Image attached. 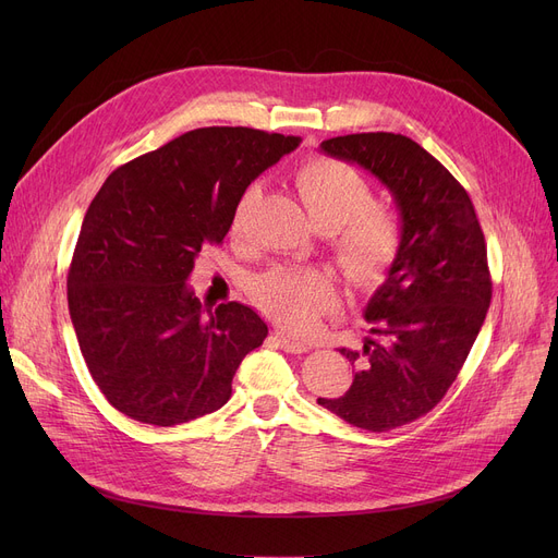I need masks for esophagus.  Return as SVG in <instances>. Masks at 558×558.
<instances>
[{"label": "esophagus", "instance_id": "34e87169", "mask_svg": "<svg viewBox=\"0 0 558 558\" xmlns=\"http://www.w3.org/2000/svg\"><path fill=\"white\" fill-rule=\"evenodd\" d=\"M271 339L276 341V345H278L280 350H284V353H291V355L307 353V348H310L305 341L294 339V337H289V335H284V332H276Z\"/></svg>", "mask_w": 558, "mask_h": 558}]
</instances>
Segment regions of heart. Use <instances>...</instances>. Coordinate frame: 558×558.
<instances>
[{"label":"heart","instance_id":"b5f03b06","mask_svg":"<svg viewBox=\"0 0 558 558\" xmlns=\"http://www.w3.org/2000/svg\"><path fill=\"white\" fill-rule=\"evenodd\" d=\"M296 192L314 226L330 232L332 253L348 282L368 287L385 278L402 244V223L387 203L368 201L371 187L350 165L314 156L294 173ZM248 190L232 215V232H240ZM257 305L289 330L305 332L335 301V287L318 271L276 269L253 284Z\"/></svg>","mask_w":558,"mask_h":558}]
</instances>
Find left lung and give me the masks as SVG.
I'll use <instances>...</instances> for the list:
<instances>
[{
  "label": "left lung",
  "mask_w": 558,
  "mask_h": 558,
  "mask_svg": "<svg viewBox=\"0 0 558 558\" xmlns=\"http://www.w3.org/2000/svg\"><path fill=\"white\" fill-rule=\"evenodd\" d=\"M320 149L371 171L400 210L398 257L364 310L371 337L341 348L353 385L318 398L350 425L389 432L444 400L482 330L493 296L484 232L461 183L412 137L353 133Z\"/></svg>",
  "instance_id": "8db88e82"
}]
</instances>
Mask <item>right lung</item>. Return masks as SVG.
<instances>
[{"label":"right lung","mask_w":558,"mask_h":558,"mask_svg":"<svg viewBox=\"0 0 558 558\" xmlns=\"http://www.w3.org/2000/svg\"><path fill=\"white\" fill-rule=\"evenodd\" d=\"M301 137L208 126L117 167L85 213L68 274L83 360L133 421L173 427L213 414L269 328L242 303L205 312L185 284L221 244L257 175Z\"/></svg>","instance_id":"1"}]
</instances>
